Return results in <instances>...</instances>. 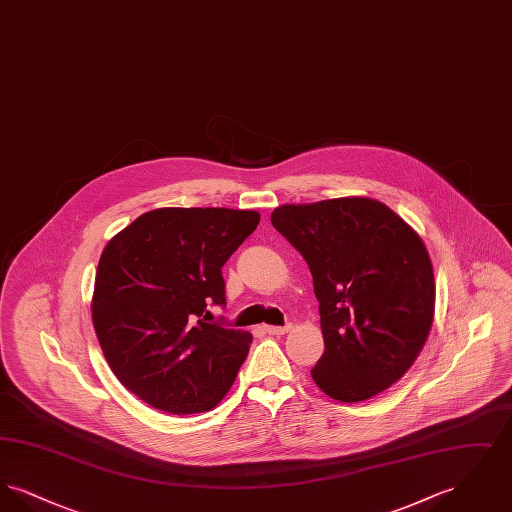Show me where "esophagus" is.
I'll return each mask as SVG.
<instances>
[{
  "label": "esophagus",
  "instance_id": "obj_1",
  "mask_svg": "<svg viewBox=\"0 0 512 512\" xmlns=\"http://www.w3.org/2000/svg\"><path fill=\"white\" fill-rule=\"evenodd\" d=\"M288 330H290V326H270V324L265 326V332L270 336H284Z\"/></svg>",
  "mask_w": 512,
  "mask_h": 512
}]
</instances>
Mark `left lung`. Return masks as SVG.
<instances>
[{"instance_id":"left-lung-1","label":"left lung","mask_w":512,"mask_h":512,"mask_svg":"<svg viewBox=\"0 0 512 512\" xmlns=\"http://www.w3.org/2000/svg\"><path fill=\"white\" fill-rule=\"evenodd\" d=\"M270 222L313 274L324 338L315 384L341 403L388 390L434 322L436 282L422 238L370 197L282 205Z\"/></svg>"}]
</instances>
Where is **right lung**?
Here are the masks:
<instances>
[{"mask_svg": "<svg viewBox=\"0 0 512 512\" xmlns=\"http://www.w3.org/2000/svg\"><path fill=\"white\" fill-rule=\"evenodd\" d=\"M257 211L165 207L128 224L99 257L92 320L122 386L171 414L217 407L253 336L226 328L222 270L257 228Z\"/></svg>", "mask_w": 512, "mask_h": 512, "instance_id": "right-lung-1", "label": "right lung"}]
</instances>
